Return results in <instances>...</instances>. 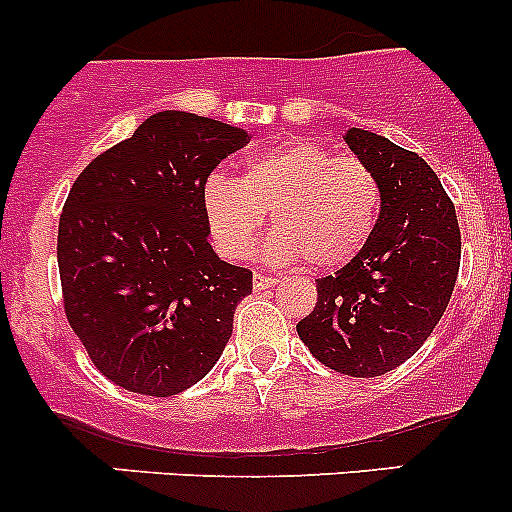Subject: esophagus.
<instances>
[{"label": "esophagus", "mask_w": 512, "mask_h": 512, "mask_svg": "<svg viewBox=\"0 0 512 512\" xmlns=\"http://www.w3.org/2000/svg\"><path fill=\"white\" fill-rule=\"evenodd\" d=\"M252 285H255V289H267V287H275L277 280L272 275H260V272H255V277H252Z\"/></svg>", "instance_id": "esophagus-1"}]
</instances>
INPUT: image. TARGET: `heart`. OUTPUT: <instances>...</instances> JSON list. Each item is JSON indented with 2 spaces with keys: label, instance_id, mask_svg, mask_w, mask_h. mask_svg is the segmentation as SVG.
<instances>
[{
  "label": "heart",
  "instance_id": "obj_1",
  "mask_svg": "<svg viewBox=\"0 0 512 512\" xmlns=\"http://www.w3.org/2000/svg\"><path fill=\"white\" fill-rule=\"evenodd\" d=\"M379 205L369 165L314 141L277 143L247 160L240 180L213 173L203 185L205 220L225 257H245L270 213L267 257H302L314 270L352 262L374 235Z\"/></svg>",
  "mask_w": 512,
  "mask_h": 512
}]
</instances>
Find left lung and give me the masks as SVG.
<instances>
[{
    "mask_svg": "<svg viewBox=\"0 0 512 512\" xmlns=\"http://www.w3.org/2000/svg\"><path fill=\"white\" fill-rule=\"evenodd\" d=\"M344 141L379 180V220L352 262L317 280V304L297 334L324 366L371 379L431 337L456 287L461 230L421 156L361 128H349Z\"/></svg>",
    "mask_w": 512,
    "mask_h": 512,
    "instance_id": "1",
    "label": "left lung"
}]
</instances>
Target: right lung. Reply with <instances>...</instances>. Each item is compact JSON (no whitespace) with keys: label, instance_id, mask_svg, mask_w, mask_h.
Instances as JSON below:
<instances>
[{"label":"right lung","instance_id":"add662e5","mask_svg":"<svg viewBox=\"0 0 512 512\" xmlns=\"http://www.w3.org/2000/svg\"><path fill=\"white\" fill-rule=\"evenodd\" d=\"M247 141L230 123L160 111L71 185L56 242L64 312L116 386L175 396L223 354L252 272L210 247L203 185Z\"/></svg>","mask_w":512,"mask_h":512}]
</instances>
